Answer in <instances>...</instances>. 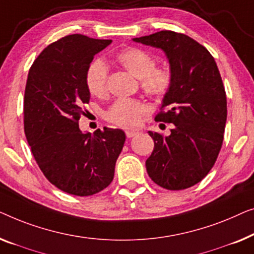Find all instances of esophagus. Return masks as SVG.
Wrapping results in <instances>:
<instances>
[{
  "label": "esophagus",
  "mask_w": 254,
  "mask_h": 254,
  "mask_svg": "<svg viewBox=\"0 0 254 254\" xmlns=\"http://www.w3.org/2000/svg\"><path fill=\"white\" fill-rule=\"evenodd\" d=\"M138 132H135V131H131V130H127L126 131V134H127V138H132V137H134L135 134H137Z\"/></svg>",
  "instance_id": "obj_1"
}]
</instances>
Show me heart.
I'll return each instance as SVG.
<instances>
[{
	"label": "heart",
	"instance_id": "heart-1",
	"mask_svg": "<svg viewBox=\"0 0 254 254\" xmlns=\"http://www.w3.org/2000/svg\"><path fill=\"white\" fill-rule=\"evenodd\" d=\"M117 63L138 78L145 94L153 98H162L173 86L174 74L168 64L155 65V57L145 49L128 47L116 56ZM109 70L102 60L92 61L87 66L85 81L91 94L105 96L108 92ZM149 112L148 106L138 99H119L107 109L106 120L124 128L139 126L142 117Z\"/></svg>",
	"mask_w": 254,
	"mask_h": 254
}]
</instances>
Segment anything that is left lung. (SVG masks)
Instances as JSON below:
<instances>
[{"label":"left lung","mask_w":254,"mask_h":254,"mask_svg":"<svg viewBox=\"0 0 254 254\" xmlns=\"http://www.w3.org/2000/svg\"><path fill=\"white\" fill-rule=\"evenodd\" d=\"M133 41L161 48L174 81L164 95L156 122L173 123L168 137L148 131L154 149L146 160L148 176L167 190H184L206 177L223 144L227 96L210 53L193 39L160 31Z\"/></svg>","instance_id":"obj_1"}]
</instances>
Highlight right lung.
I'll use <instances>...</instances> for the list:
<instances>
[{
  "label": "right lung",
  "mask_w": 254,
  "mask_h": 254,
  "mask_svg": "<svg viewBox=\"0 0 254 254\" xmlns=\"http://www.w3.org/2000/svg\"><path fill=\"white\" fill-rule=\"evenodd\" d=\"M112 40L71 34L47 46L30 67L24 131L46 178L61 191L86 197L112 183L126 141L120 128L83 133L78 121L90 101L85 74Z\"/></svg>",
  "instance_id": "right-lung-1"
}]
</instances>
